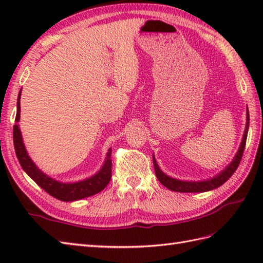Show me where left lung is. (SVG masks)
<instances>
[{
    "label": "left lung",
    "instance_id": "obj_1",
    "mask_svg": "<svg viewBox=\"0 0 263 263\" xmlns=\"http://www.w3.org/2000/svg\"><path fill=\"white\" fill-rule=\"evenodd\" d=\"M249 124H250V115H249V109H247V123H245L244 135H243L242 142H241V144H239V148L237 150L235 157L233 158V160L231 161V164H228V166L225 167V170H222L220 173H218V174L215 175L214 177L208 178V180H203V181H182V180H177V178L171 177L167 174H165V173L159 168L157 161H156V159H155V156L153 155L155 173H156V176H157V178H158V181L168 190H172V191H175V192H181V193L182 192L183 193L206 192V191H211V190L219 187L234 174V172L237 170V167L239 165V161H241L242 156H243V152H244V148H245V142H247L248 132H249Z\"/></svg>",
    "mask_w": 263,
    "mask_h": 263
}]
</instances>
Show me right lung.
Masks as SVG:
<instances>
[{
    "label": "right lung",
    "mask_w": 263,
    "mask_h": 263,
    "mask_svg": "<svg viewBox=\"0 0 263 263\" xmlns=\"http://www.w3.org/2000/svg\"><path fill=\"white\" fill-rule=\"evenodd\" d=\"M20 97L21 89L18 95V102H16L15 124L13 126V143L16 158H18L22 170L27 173L28 176L31 177V180L35 181L39 186L43 190H45V191L48 194H51L52 197L57 198L61 201H65V202L85 199L103 191V190L107 186L111 176V149L109 148L107 154H106V158L102 168H100L96 174L88 178H85V180L64 183L48 176L43 171L39 170L36 164L33 163L32 159L27 153L24 140H22L21 131L18 124V122L20 121Z\"/></svg>",
    "instance_id": "add662e5"
}]
</instances>
